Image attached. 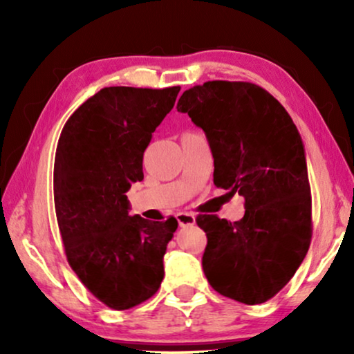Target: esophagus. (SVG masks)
<instances>
[{"mask_svg": "<svg viewBox=\"0 0 354 354\" xmlns=\"http://www.w3.org/2000/svg\"><path fill=\"white\" fill-rule=\"evenodd\" d=\"M177 221H178V225L180 227H192L195 225V216L192 214V212H177Z\"/></svg>", "mask_w": 354, "mask_h": 354, "instance_id": "1", "label": "esophagus"}]
</instances>
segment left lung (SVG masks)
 <instances>
[{
    "instance_id": "1",
    "label": "left lung",
    "mask_w": 354,
    "mask_h": 354,
    "mask_svg": "<svg viewBox=\"0 0 354 354\" xmlns=\"http://www.w3.org/2000/svg\"><path fill=\"white\" fill-rule=\"evenodd\" d=\"M177 111L206 133L214 185L245 198L240 221L196 217L207 236V282L235 301H268L293 277L311 243V188L297 125L269 91L250 82L196 85L183 91Z\"/></svg>"
}]
</instances>
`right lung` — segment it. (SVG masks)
Wrapping results in <instances>:
<instances>
[{
    "label": "right lung",
    "mask_w": 354,
    "mask_h": 354,
    "mask_svg": "<svg viewBox=\"0 0 354 354\" xmlns=\"http://www.w3.org/2000/svg\"><path fill=\"white\" fill-rule=\"evenodd\" d=\"M180 86H106L62 129L55 158V206L66 256L80 282L111 309L158 292L176 217L130 216L125 193L143 180V153Z\"/></svg>",
    "instance_id": "add662e5"
}]
</instances>
